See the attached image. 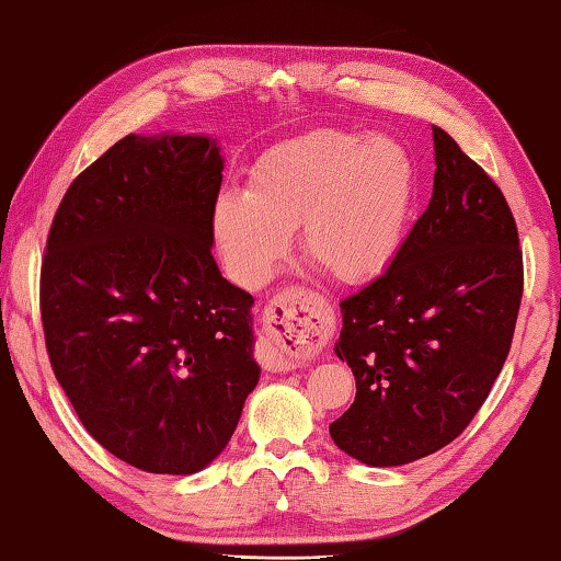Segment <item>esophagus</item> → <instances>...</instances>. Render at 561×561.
<instances>
[{
	"mask_svg": "<svg viewBox=\"0 0 561 561\" xmlns=\"http://www.w3.org/2000/svg\"><path fill=\"white\" fill-rule=\"evenodd\" d=\"M329 334L327 314L317 297L305 290H285L273 297L264 314V344L268 368H295L322 348Z\"/></svg>",
	"mask_w": 561,
	"mask_h": 561,
	"instance_id": "esophagus-1",
	"label": "esophagus"
}]
</instances>
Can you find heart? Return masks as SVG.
<instances>
[{
	"mask_svg": "<svg viewBox=\"0 0 561 561\" xmlns=\"http://www.w3.org/2000/svg\"><path fill=\"white\" fill-rule=\"evenodd\" d=\"M416 171L387 137L314 128L288 137L249 169L242 193L215 203L213 232L230 276L256 288L288 251L297 227L302 254L341 285H365L402 249Z\"/></svg>",
	"mask_w": 561,
	"mask_h": 561,
	"instance_id": "b5f03b06",
	"label": "heart"
}]
</instances>
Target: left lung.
I'll return each mask as SVG.
<instances>
[{
	"instance_id": "8db88e82",
	"label": "left lung",
	"mask_w": 561,
	"mask_h": 561,
	"mask_svg": "<svg viewBox=\"0 0 561 561\" xmlns=\"http://www.w3.org/2000/svg\"><path fill=\"white\" fill-rule=\"evenodd\" d=\"M426 213L392 266L341 300L336 356L356 399L329 426L353 460L397 467L453 443L504 368L523 297V254L504 193L433 125Z\"/></svg>"
}]
</instances>
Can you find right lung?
I'll return each instance as SVG.
<instances>
[{
  "instance_id": "obj_1",
  "label": "right lung",
  "mask_w": 561,
  "mask_h": 561,
  "mask_svg": "<svg viewBox=\"0 0 561 561\" xmlns=\"http://www.w3.org/2000/svg\"><path fill=\"white\" fill-rule=\"evenodd\" d=\"M225 159L208 135H125L67 188L41 268L57 382L91 438L152 474L230 443L254 360V297L213 259Z\"/></svg>"
}]
</instances>
